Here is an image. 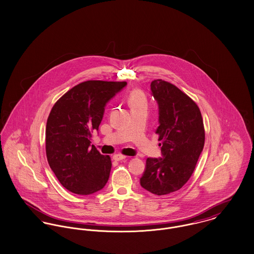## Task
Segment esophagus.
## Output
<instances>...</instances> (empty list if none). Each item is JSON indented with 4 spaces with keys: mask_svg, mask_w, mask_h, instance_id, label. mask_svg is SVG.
<instances>
[{
    "mask_svg": "<svg viewBox=\"0 0 254 254\" xmlns=\"http://www.w3.org/2000/svg\"><path fill=\"white\" fill-rule=\"evenodd\" d=\"M113 159L115 160V161H122V160H125L126 159V156H124V155H121V154H116V155H114L113 156Z\"/></svg>",
    "mask_w": 254,
    "mask_h": 254,
    "instance_id": "34e87169",
    "label": "esophagus"
}]
</instances>
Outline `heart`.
<instances>
[{
  "instance_id": "b5f03b06",
  "label": "heart",
  "mask_w": 254,
  "mask_h": 254,
  "mask_svg": "<svg viewBox=\"0 0 254 254\" xmlns=\"http://www.w3.org/2000/svg\"><path fill=\"white\" fill-rule=\"evenodd\" d=\"M128 103L132 109L143 108L147 106V100L143 92L140 90H133L128 97Z\"/></svg>"
}]
</instances>
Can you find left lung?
Listing matches in <instances>:
<instances>
[{
  "label": "left lung",
  "instance_id": "8db88e82",
  "mask_svg": "<svg viewBox=\"0 0 254 254\" xmlns=\"http://www.w3.org/2000/svg\"><path fill=\"white\" fill-rule=\"evenodd\" d=\"M158 104L162 157L147 158L140 186L157 195L181 189L191 176L202 152L205 132L197 105L175 85L163 80L150 84Z\"/></svg>",
  "mask_w": 254,
  "mask_h": 254
}]
</instances>
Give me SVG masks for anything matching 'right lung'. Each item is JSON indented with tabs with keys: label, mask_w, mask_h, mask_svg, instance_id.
<instances>
[{
	"label": "right lung",
	"mask_w": 254,
	"mask_h": 254,
	"mask_svg": "<svg viewBox=\"0 0 254 254\" xmlns=\"http://www.w3.org/2000/svg\"><path fill=\"white\" fill-rule=\"evenodd\" d=\"M126 82L86 81L74 86L52 108L46 124V155L53 172L68 190L91 194L107 184L111 158L90 145L105 107Z\"/></svg>",
	"instance_id": "right-lung-1"
}]
</instances>
